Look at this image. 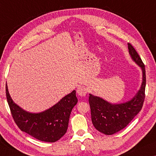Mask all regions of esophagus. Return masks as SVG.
<instances>
[{"label":"esophagus","mask_w":156,"mask_h":156,"mask_svg":"<svg viewBox=\"0 0 156 156\" xmlns=\"http://www.w3.org/2000/svg\"><path fill=\"white\" fill-rule=\"evenodd\" d=\"M76 93H77V94L80 95V96L83 97L86 95L87 90H86V88L84 87V86H79V87L77 88V89H76Z\"/></svg>","instance_id":"esophagus-1"}]
</instances>
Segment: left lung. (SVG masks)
<instances>
[{
  "label": "left lung",
  "instance_id": "left-lung-1",
  "mask_svg": "<svg viewBox=\"0 0 156 156\" xmlns=\"http://www.w3.org/2000/svg\"><path fill=\"white\" fill-rule=\"evenodd\" d=\"M128 45L131 58L142 71V82L140 90L130 100L119 104H112L90 93L88 98L92 123L96 130L105 135H113L126 128L141 111L144 101L145 66L135 48L130 43Z\"/></svg>",
  "mask_w": 156,
  "mask_h": 156
}]
</instances>
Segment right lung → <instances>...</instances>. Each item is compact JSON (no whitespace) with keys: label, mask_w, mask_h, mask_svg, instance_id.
<instances>
[{"label":"right lung","mask_w":156,"mask_h":156,"mask_svg":"<svg viewBox=\"0 0 156 156\" xmlns=\"http://www.w3.org/2000/svg\"><path fill=\"white\" fill-rule=\"evenodd\" d=\"M5 90L11 114L21 131L46 142H56L66 134L72 109L78 102L75 90L54 106L40 113L27 112L14 103L9 93L7 83Z\"/></svg>","instance_id":"add662e5"}]
</instances>
